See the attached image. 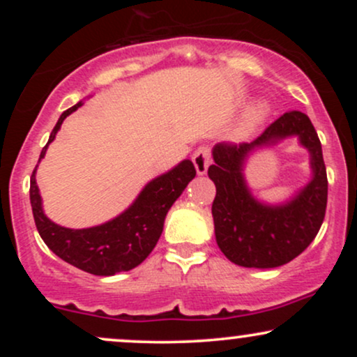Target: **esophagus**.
<instances>
[{"instance_id":"1","label":"esophagus","mask_w":357,"mask_h":357,"mask_svg":"<svg viewBox=\"0 0 357 357\" xmlns=\"http://www.w3.org/2000/svg\"><path fill=\"white\" fill-rule=\"evenodd\" d=\"M210 149L208 147H198V149L195 151V154H192V165L196 167V173L199 176L206 174L208 171V166H210Z\"/></svg>"}]
</instances>
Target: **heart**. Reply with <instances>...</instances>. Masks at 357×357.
<instances>
[{"label": "heart", "instance_id": "1", "mask_svg": "<svg viewBox=\"0 0 357 357\" xmlns=\"http://www.w3.org/2000/svg\"><path fill=\"white\" fill-rule=\"evenodd\" d=\"M268 116V105L264 100L253 102L252 105H248V109L245 110L243 116H241L238 126L235 129L236 137H247L248 134H252L257 129L258 124L265 121V117Z\"/></svg>", "mask_w": 357, "mask_h": 357}]
</instances>
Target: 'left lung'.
<instances>
[{
	"mask_svg": "<svg viewBox=\"0 0 357 357\" xmlns=\"http://www.w3.org/2000/svg\"><path fill=\"white\" fill-rule=\"evenodd\" d=\"M289 137H297L310 153L311 181L284 204L260 202L244 179L246 159ZM213 161L208 176L216 186L211 206L215 236L228 260L247 268H275L312 243L326 215L327 174L321 141L304 112H285L253 142H220L213 147Z\"/></svg>",
	"mask_w": 357,
	"mask_h": 357,
	"instance_id": "8db88e82",
	"label": "left lung"
}]
</instances>
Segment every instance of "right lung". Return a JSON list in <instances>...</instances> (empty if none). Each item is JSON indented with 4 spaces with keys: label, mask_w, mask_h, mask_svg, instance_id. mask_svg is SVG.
I'll list each match as a JSON object with an SVG mask.
<instances>
[{
    "label": "right lung",
    "mask_w": 357,
    "mask_h": 357,
    "mask_svg": "<svg viewBox=\"0 0 357 357\" xmlns=\"http://www.w3.org/2000/svg\"><path fill=\"white\" fill-rule=\"evenodd\" d=\"M82 105L84 100L61 114L56 126L53 127L47 146L42 149L40 161L47 154L48 146L53 142L65 119ZM36 167L31 174L30 202L36 230L45 245L67 264L102 277L129 272L149 257L161 236L167 211L181 196L188 183L196 176L192 162L190 159H184L167 173L151 179L132 204L116 218L97 227L73 230L60 227L45 215L42 196L35 178Z\"/></svg>",
    "instance_id": "add662e5"
}]
</instances>
